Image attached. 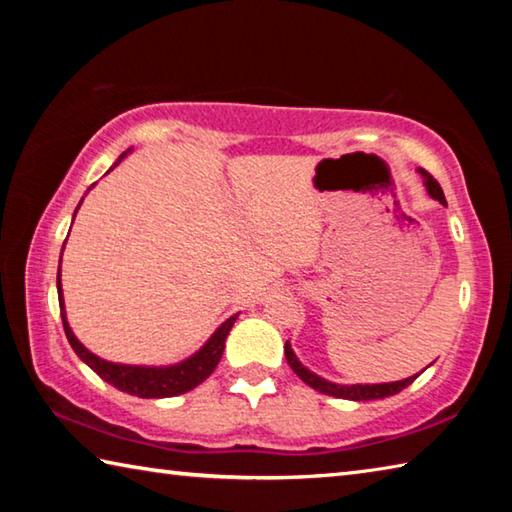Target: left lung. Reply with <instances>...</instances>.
I'll use <instances>...</instances> for the list:
<instances>
[{"label": "left lung", "instance_id": "left-lung-1", "mask_svg": "<svg viewBox=\"0 0 512 512\" xmlns=\"http://www.w3.org/2000/svg\"><path fill=\"white\" fill-rule=\"evenodd\" d=\"M418 171H420V176L424 178V187H427L429 196L436 198L438 203L447 205L445 194H443V189H440L438 180L433 178L429 171H424V169H418ZM284 357H287V363L291 366V370L296 372V375H298L302 381H305L307 386L314 388V391L325 393V395H332V397H341V400H354V402L384 400V397H391V395H395V393L404 391V388L411 386L413 381L418 379V375H420V372H418V375L406 377V379H402V381H391V384H352V386H343V384H332V381L318 377V375H314V372L302 366L296 354H293L289 341L284 343Z\"/></svg>", "mask_w": 512, "mask_h": 512}]
</instances>
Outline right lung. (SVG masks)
<instances>
[{
  "instance_id": "obj_1",
  "label": "right lung",
  "mask_w": 512,
  "mask_h": 512,
  "mask_svg": "<svg viewBox=\"0 0 512 512\" xmlns=\"http://www.w3.org/2000/svg\"><path fill=\"white\" fill-rule=\"evenodd\" d=\"M124 155H121V158H124ZM76 210H79V207H76ZM56 287H58V302H60V307H63L60 266H58ZM60 316H63L67 341L74 348V352L79 354V359L88 363V366L97 372L103 381H108V384L119 388V391H124L128 395H137V397H173V395L187 393V391H192V388H196L201 381H205L212 375L216 366H219L221 354L225 348V339H228L230 329L237 320V314L225 320V323L210 336V341H207L203 348L194 354V357L180 361V363H176V366L153 368V366H124V363H112V361L97 357V354H92L74 336L72 327H69L67 318H65V307L60 309Z\"/></svg>"
}]
</instances>
